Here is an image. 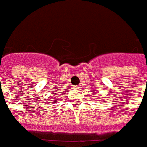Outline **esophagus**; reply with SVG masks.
<instances>
[{"mask_svg": "<svg viewBox=\"0 0 147 147\" xmlns=\"http://www.w3.org/2000/svg\"><path fill=\"white\" fill-rule=\"evenodd\" d=\"M81 88L80 87V85H76V86H74V89H79Z\"/></svg>", "mask_w": 147, "mask_h": 147, "instance_id": "esophagus-1", "label": "esophagus"}]
</instances>
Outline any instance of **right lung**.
Instances as JSON below:
<instances>
[{
    "instance_id": "obj_1",
    "label": "right lung",
    "mask_w": 147,
    "mask_h": 147,
    "mask_svg": "<svg viewBox=\"0 0 147 147\" xmlns=\"http://www.w3.org/2000/svg\"><path fill=\"white\" fill-rule=\"evenodd\" d=\"M58 96H59V94H58V93H57V94H56V96H55V97H53V99H54V100H53V101H54L53 103H56V101H57V100H56V99H57V97H58Z\"/></svg>"
}]
</instances>
